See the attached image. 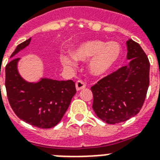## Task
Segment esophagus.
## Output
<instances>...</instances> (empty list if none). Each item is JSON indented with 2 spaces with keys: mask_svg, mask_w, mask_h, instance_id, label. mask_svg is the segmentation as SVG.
I'll use <instances>...</instances> for the list:
<instances>
[{
  "mask_svg": "<svg viewBox=\"0 0 160 160\" xmlns=\"http://www.w3.org/2000/svg\"><path fill=\"white\" fill-rule=\"evenodd\" d=\"M85 86H86V85L83 82L82 80H78V81H76V83H75V87H76V90H77L78 91L80 90H83V89H85Z\"/></svg>",
  "mask_w": 160,
  "mask_h": 160,
  "instance_id": "obj_1",
  "label": "esophagus"
}]
</instances>
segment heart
<instances>
[{
	"instance_id": "obj_1",
	"label": "heart",
	"mask_w": 160,
	"mask_h": 160,
	"mask_svg": "<svg viewBox=\"0 0 160 160\" xmlns=\"http://www.w3.org/2000/svg\"><path fill=\"white\" fill-rule=\"evenodd\" d=\"M71 55L61 54L60 60L65 67L72 68L75 60L87 61L88 71L95 77H101L110 72L122 55V47L116 41L105 42L99 40L87 41L78 44L71 51Z\"/></svg>"
}]
</instances>
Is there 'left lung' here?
Listing matches in <instances>:
<instances>
[{
	"label": "left lung",
	"mask_w": 160,
	"mask_h": 160,
	"mask_svg": "<svg viewBox=\"0 0 160 160\" xmlns=\"http://www.w3.org/2000/svg\"><path fill=\"white\" fill-rule=\"evenodd\" d=\"M129 64L91 87L92 108L107 124H117L135 116L141 109L149 85V61L141 46L127 41Z\"/></svg>",
	"instance_id": "8db88e82"
}]
</instances>
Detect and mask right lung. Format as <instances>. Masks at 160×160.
I'll return each instance as SVG.
<instances>
[{
	"label": "right lung",
	"instance_id": "right-lung-1",
	"mask_svg": "<svg viewBox=\"0 0 160 160\" xmlns=\"http://www.w3.org/2000/svg\"><path fill=\"white\" fill-rule=\"evenodd\" d=\"M31 39L17 46L6 66L7 97L15 114L23 121L41 129H50L61 120L75 95L73 80L41 78L28 82L18 71L20 58L13 57L29 46Z\"/></svg>",
	"mask_w": 160,
	"mask_h": 160
}]
</instances>
